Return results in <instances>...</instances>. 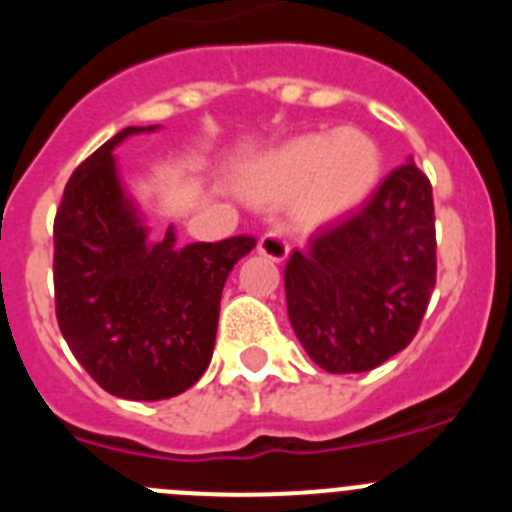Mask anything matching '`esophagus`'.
<instances>
[{
  "instance_id": "obj_1",
  "label": "esophagus",
  "mask_w": 512,
  "mask_h": 512,
  "mask_svg": "<svg viewBox=\"0 0 512 512\" xmlns=\"http://www.w3.org/2000/svg\"><path fill=\"white\" fill-rule=\"evenodd\" d=\"M259 253L266 256L269 261H284L289 253V243L284 241V235L277 233V230H269L259 238Z\"/></svg>"
}]
</instances>
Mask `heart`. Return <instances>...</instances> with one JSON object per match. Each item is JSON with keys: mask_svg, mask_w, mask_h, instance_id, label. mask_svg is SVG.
Here are the masks:
<instances>
[{"mask_svg": "<svg viewBox=\"0 0 512 512\" xmlns=\"http://www.w3.org/2000/svg\"><path fill=\"white\" fill-rule=\"evenodd\" d=\"M382 148L364 130H318L284 140L243 169L241 189L256 205L295 197L297 223H336L359 210L382 179Z\"/></svg>", "mask_w": 512, "mask_h": 512, "instance_id": "obj_1", "label": "heart"}]
</instances>
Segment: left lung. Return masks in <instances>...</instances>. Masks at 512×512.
<instances>
[{"label": "left lung", "instance_id": "left-lung-1", "mask_svg": "<svg viewBox=\"0 0 512 512\" xmlns=\"http://www.w3.org/2000/svg\"><path fill=\"white\" fill-rule=\"evenodd\" d=\"M436 287V217L428 176L402 164L364 210L292 251L289 323L330 374H359L413 341Z\"/></svg>", "mask_w": 512, "mask_h": 512}]
</instances>
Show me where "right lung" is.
Segmentation results:
<instances>
[{
  "instance_id": "1",
  "label": "right lung",
  "mask_w": 512,
  "mask_h": 512,
  "mask_svg": "<svg viewBox=\"0 0 512 512\" xmlns=\"http://www.w3.org/2000/svg\"><path fill=\"white\" fill-rule=\"evenodd\" d=\"M148 128H125L79 164L53 223V287L63 338L89 377L125 400L182 395L212 359L220 295L256 238L161 241L120 182L115 146Z\"/></svg>"
}]
</instances>
